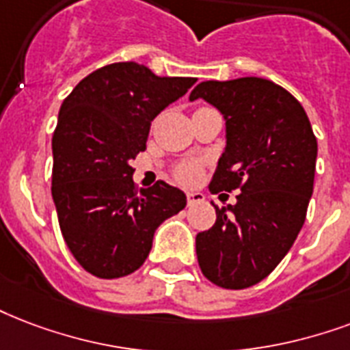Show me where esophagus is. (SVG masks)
I'll list each match as a JSON object with an SVG mask.
<instances>
[{
    "label": "esophagus",
    "mask_w": 350,
    "mask_h": 350,
    "mask_svg": "<svg viewBox=\"0 0 350 350\" xmlns=\"http://www.w3.org/2000/svg\"><path fill=\"white\" fill-rule=\"evenodd\" d=\"M204 200H205V196L202 193H187V204L189 205L202 204Z\"/></svg>",
    "instance_id": "34e87169"
}]
</instances>
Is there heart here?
<instances>
[{"mask_svg":"<svg viewBox=\"0 0 350 350\" xmlns=\"http://www.w3.org/2000/svg\"><path fill=\"white\" fill-rule=\"evenodd\" d=\"M202 176V167L196 161H185L176 167V178L185 185H194Z\"/></svg>","mask_w":350,"mask_h":350,"instance_id":"b5f03b06","label":"heart"}]
</instances>
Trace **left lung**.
I'll return each instance as SVG.
<instances>
[{"instance_id": "left-lung-1", "label": "left lung", "mask_w": 350, "mask_h": 350, "mask_svg": "<svg viewBox=\"0 0 350 350\" xmlns=\"http://www.w3.org/2000/svg\"><path fill=\"white\" fill-rule=\"evenodd\" d=\"M226 119V150L209 191L239 189L237 204L196 234L200 270L228 290L257 284L297 239L314 191L317 141L299 100L258 77L205 80L191 92Z\"/></svg>"}]
</instances>
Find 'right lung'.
Segmentation results:
<instances>
[{
    "label": "right lung",
    "instance_id": "1",
    "mask_svg": "<svg viewBox=\"0 0 350 350\" xmlns=\"http://www.w3.org/2000/svg\"><path fill=\"white\" fill-rule=\"evenodd\" d=\"M194 82L117 62L80 80L60 106L51 193L69 252L92 275L117 279L141 268L156 229L187 205L165 181L137 191L130 161L146 148L157 113Z\"/></svg>",
    "mask_w": 350,
    "mask_h": 350
}]
</instances>
